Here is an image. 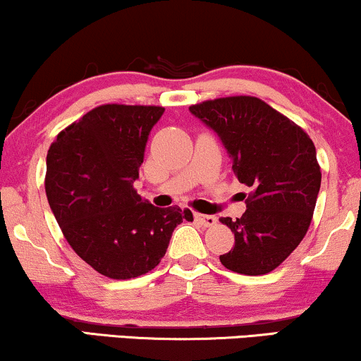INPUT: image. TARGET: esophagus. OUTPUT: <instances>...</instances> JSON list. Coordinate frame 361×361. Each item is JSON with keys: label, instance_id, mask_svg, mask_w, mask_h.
<instances>
[{"label": "esophagus", "instance_id": "obj_1", "mask_svg": "<svg viewBox=\"0 0 361 361\" xmlns=\"http://www.w3.org/2000/svg\"><path fill=\"white\" fill-rule=\"evenodd\" d=\"M195 222L203 225V227H214L216 224V216L214 215H205V214H193Z\"/></svg>", "mask_w": 361, "mask_h": 361}]
</instances>
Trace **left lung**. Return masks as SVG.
Instances as JSON below:
<instances>
[{"label": "left lung", "mask_w": 361, "mask_h": 361, "mask_svg": "<svg viewBox=\"0 0 361 361\" xmlns=\"http://www.w3.org/2000/svg\"><path fill=\"white\" fill-rule=\"evenodd\" d=\"M190 111L219 134L238 181L252 188L240 219H220L235 235L220 262L245 276L274 271L301 244L312 220L321 168L311 137L250 95L200 102Z\"/></svg>", "instance_id": "8db88e82"}]
</instances>
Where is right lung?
Returning <instances> with one entry per match:
<instances>
[{
  "instance_id": "right-lung-1",
  "label": "right lung",
  "mask_w": 361,
  "mask_h": 361,
  "mask_svg": "<svg viewBox=\"0 0 361 361\" xmlns=\"http://www.w3.org/2000/svg\"><path fill=\"white\" fill-rule=\"evenodd\" d=\"M159 106L104 104L65 128L47 154L45 192L68 245L99 274L133 279L161 262L180 207L158 208L134 181Z\"/></svg>"
}]
</instances>
